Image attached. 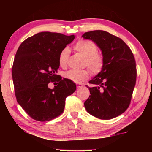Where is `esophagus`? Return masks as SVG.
Returning <instances> with one entry per match:
<instances>
[{
	"instance_id": "1",
	"label": "esophagus",
	"mask_w": 152,
	"mask_h": 152,
	"mask_svg": "<svg viewBox=\"0 0 152 152\" xmlns=\"http://www.w3.org/2000/svg\"><path fill=\"white\" fill-rule=\"evenodd\" d=\"M76 87H77V88H82V87H83V85H82V84L77 83V84H76Z\"/></svg>"
}]
</instances>
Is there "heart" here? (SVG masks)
<instances>
[{
  "instance_id": "heart-1",
  "label": "heart",
  "mask_w": 152,
  "mask_h": 152,
  "mask_svg": "<svg viewBox=\"0 0 152 152\" xmlns=\"http://www.w3.org/2000/svg\"><path fill=\"white\" fill-rule=\"evenodd\" d=\"M74 50L80 53L85 58L84 66L88 68L92 74H99L104 66V57L102 53L99 52L98 47L95 43L90 40L80 39L74 45ZM70 50L66 47L61 50L58 57V63L60 67L66 68L68 65ZM90 76L88 70H70L64 74V77L76 83H80L86 80Z\"/></svg>"
}]
</instances>
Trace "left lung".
I'll use <instances>...</instances> for the list:
<instances>
[{"label": "left lung", "instance_id": "obj_1", "mask_svg": "<svg viewBox=\"0 0 152 152\" xmlns=\"http://www.w3.org/2000/svg\"><path fill=\"white\" fill-rule=\"evenodd\" d=\"M101 48L104 66L89 81L88 99L84 102L87 112L100 119H111L121 115L129 106L137 78L133 53L121 39L104 31H88L82 35Z\"/></svg>", "mask_w": 152, "mask_h": 152}]
</instances>
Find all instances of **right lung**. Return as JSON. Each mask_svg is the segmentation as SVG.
I'll return each mask as SVG.
<instances>
[{
    "mask_svg": "<svg viewBox=\"0 0 152 152\" xmlns=\"http://www.w3.org/2000/svg\"><path fill=\"white\" fill-rule=\"evenodd\" d=\"M74 35L41 32L28 37L18 48L12 67L17 102L31 118L49 121L63 113L66 98L76 91L72 81L56 74L58 57ZM57 82L53 89L50 82Z\"/></svg>",
    "mask_w": 152,
    "mask_h": 152,
    "instance_id": "right-lung-1",
    "label": "right lung"
}]
</instances>
